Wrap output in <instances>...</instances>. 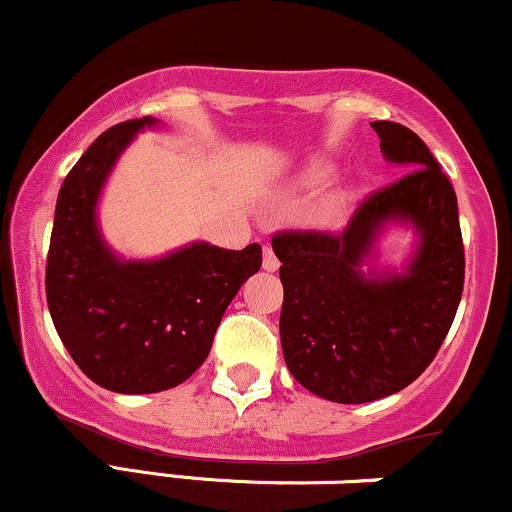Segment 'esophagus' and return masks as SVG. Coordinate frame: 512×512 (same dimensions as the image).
Instances as JSON below:
<instances>
[{
	"mask_svg": "<svg viewBox=\"0 0 512 512\" xmlns=\"http://www.w3.org/2000/svg\"><path fill=\"white\" fill-rule=\"evenodd\" d=\"M278 268H280L278 256L273 254V249H270V246H263V270H268V273H275Z\"/></svg>",
	"mask_w": 512,
	"mask_h": 512,
	"instance_id": "esophagus-1",
	"label": "esophagus"
}]
</instances>
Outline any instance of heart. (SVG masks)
I'll use <instances>...</instances> for the list:
<instances>
[{
    "label": "heart",
    "instance_id": "b5f03b06",
    "mask_svg": "<svg viewBox=\"0 0 512 512\" xmlns=\"http://www.w3.org/2000/svg\"><path fill=\"white\" fill-rule=\"evenodd\" d=\"M328 177H330L328 165H311L309 170L297 179V186L299 189H316V186H321ZM347 203H350V196H347L345 191H338V194L328 196L326 201L316 208V220L323 222V225H335V222L342 218V213H345Z\"/></svg>",
    "mask_w": 512,
    "mask_h": 512
}]
</instances>
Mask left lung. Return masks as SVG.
<instances>
[{"mask_svg":"<svg viewBox=\"0 0 512 512\" xmlns=\"http://www.w3.org/2000/svg\"><path fill=\"white\" fill-rule=\"evenodd\" d=\"M383 158L405 177L376 191L340 234L273 237L285 287L280 342L290 374L318 398L362 405L398 393L446 340L465 285L458 198L426 143L407 126L371 122ZM410 226L402 271L375 266L388 226Z\"/></svg>","mask_w":512,"mask_h":512,"instance_id":"8db88e82","label":"left lung"}]
</instances>
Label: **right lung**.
Here are the masks:
<instances>
[{
    "mask_svg": "<svg viewBox=\"0 0 512 512\" xmlns=\"http://www.w3.org/2000/svg\"><path fill=\"white\" fill-rule=\"evenodd\" d=\"M158 124L131 119L95 138L59 189L47 254V306L59 338L90 381L124 395L160 393L194 374L225 309L261 268V244L230 251L191 242L148 261L110 249L100 194L138 131Z\"/></svg>",
    "mask_w": 512,
    "mask_h": 512,
    "instance_id": "obj_1",
    "label": "right lung"
}]
</instances>
